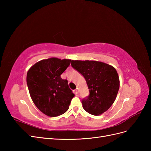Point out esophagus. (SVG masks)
I'll return each mask as SVG.
<instances>
[{
	"label": "esophagus",
	"mask_w": 151,
	"mask_h": 151,
	"mask_svg": "<svg viewBox=\"0 0 151 151\" xmlns=\"http://www.w3.org/2000/svg\"><path fill=\"white\" fill-rule=\"evenodd\" d=\"M74 92H75V94H77L79 93V90L77 89H76L74 90Z\"/></svg>",
	"instance_id": "obj_1"
}]
</instances>
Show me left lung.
Masks as SVG:
<instances>
[{"instance_id": "obj_1", "label": "left lung", "mask_w": 151, "mask_h": 151, "mask_svg": "<svg viewBox=\"0 0 151 151\" xmlns=\"http://www.w3.org/2000/svg\"><path fill=\"white\" fill-rule=\"evenodd\" d=\"M72 67L85 78L89 91L82 99L84 110L98 116L113 104L120 88L118 73L113 66L94 60H72Z\"/></svg>"}]
</instances>
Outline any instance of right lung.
I'll return each instance as SVG.
<instances>
[{
	"label": "right lung",
	"instance_id": "add662e5",
	"mask_svg": "<svg viewBox=\"0 0 151 151\" xmlns=\"http://www.w3.org/2000/svg\"><path fill=\"white\" fill-rule=\"evenodd\" d=\"M71 60L50 58L32 66L27 73L26 82L31 98L40 110L55 117L65 113L74 94L67 79L61 74L70 65Z\"/></svg>",
	"mask_w": 151,
	"mask_h": 151
}]
</instances>
